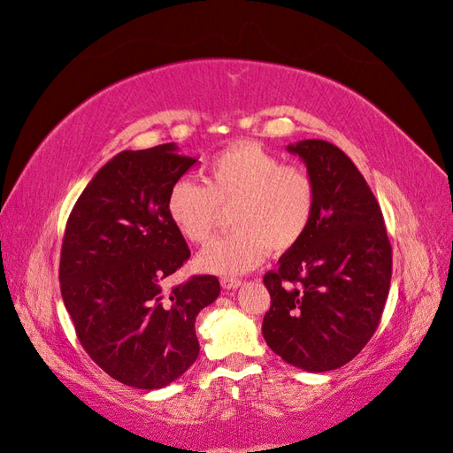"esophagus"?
Here are the masks:
<instances>
[{
  "label": "esophagus",
  "instance_id": "esophagus-1",
  "mask_svg": "<svg viewBox=\"0 0 453 453\" xmlns=\"http://www.w3.org/2000/svg\"><path fill=\"white\" fill-rule=\"evenodd\" d=\"M219 283H222V287L224 288H237V287H241V280L239 277H229V275H226V277H222V280H219Z\"/></svg>",
  "mask_w": 453,
  "mask_h": 453
}]
</instances>
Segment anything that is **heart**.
Returning <instances> with one entry per match:
<instances>
[{
  "instance_id": "b5f03b06",
  "label": "heart",
  "mask_w": 453,
  "mask_h": 453,
  "mask_svg": "<svg viewBox=\"0 0 453 453\" xmlns=\"http://www.w3.org/2000/svg\"><path fill=\"white\" fill-rule=\"evenodd\" d=\"M227 208L234 229L196 262L204 272L234 277L260 265L270 249L280 254L303 241L316 212V183L268 149L235 142L208 160L204 183L180 178L166 199L170 222L193 245L212 239Z\"/></svg>"
}]
</instances>
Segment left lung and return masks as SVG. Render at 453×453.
<instances>
[{"label": "left lung", "instance_id": "left-lung-1", "mask_svg": "<svg viewBox=\"0 0 453 453\" xmlns=\"http://www.w3.org/2000/svg\"><path fill=\"white\" fill-rule=\"evenodd\" d=\"M316 183V212L303 241L264 275L272 306L262 333L287 364L337 369L373 337L385 308L392 247L380 206L339 147L304 139L287 147Z\"/></svg>", "mask_w": 453, "mask_h": 453}]
</instances>
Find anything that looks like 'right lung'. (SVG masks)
I'll return each mask as SVG.
<instances>
[{"mask_svg": "<svg viewBox=\"0 0 453 453\" xmlns=\"http://www.w3.org/2000/svg\"><path fill=\"white\" fill-rule=\"evenodd\" d=\"M195 162L173 143L122 150L66 222L59 281L78 341L107 375L134 388L166 387L195 364V318L219 295L214 275L166 287L191 257L168 218V191Z\"/></svg>", "mask_w": 453, "mask_h": 453, "instance_id": "1", "label": "right lung"}]
</instances>
